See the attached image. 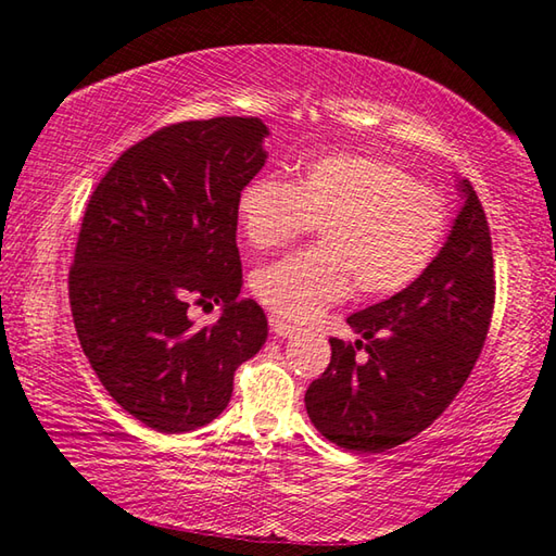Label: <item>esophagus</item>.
<instances>
[{"mask_svg": "<svg viewBox=\"0 0 556 556\" xmlns=\"http://www.w3.org/2000/svg\"><path fill=\"white\" fill-rule=\"evenodd\" d=\"M269 328H271V333L279 336V338H289V336L296 333V326L281 321V318H277V316H269Z\"/></svg>", "mask_w": 556, "mask_h": 556, "instance_id": "34e87169", "label": "esophagus"}]
</instances>
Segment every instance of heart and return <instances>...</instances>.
<instances>
[{"label":"heart","mask_w":556,"mask_h":556,"mask_svg":"<svg viewBox=\"0 0 556 556\" xmlns=\"http://www.w3.org/2000/svg\"><path fill=\"white\" fill-rule=\"evenodd\" d=\"M238 223L252 248L271 250L318 225V248L252 275L262 306L308 321L355 291L394 296L431 267L448 211L437 188L382 156L341 152L308 162L296 181L267 174L242 186Z\"/></svg>","instance_id":"b5f03b06"}]
</instances>
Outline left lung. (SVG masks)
Instances as JSON below:
<instances>
[{
    "label": "left lung",
    "mask_w": 556,
    "mask_h": 556,
    "mask_svg": "<svg viewBox=\"0 0 556 556\" xmlns=\"http://www.w3.org/2000/svg\"><path fill=\"white\" fill-rule=\"evenodd\" d=\"M460 191L464 208L425 275L348 316L361 341L331 338V363L304 402L336 446L382 454L417 437L454 402L483 351L495 308L491 228L473 186Z\"/></svg>",
    "instance_id": "obj_1"
}]
</instances>
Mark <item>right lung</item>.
Here are the masks:
<instances>
[{
    "label": "right lung",
    "instance_id": "obj_1",
    "mask_svg": "<svg viewBox=\"0 0 556 556\" xmlns=\"http://www.w3.org/2000/svg\"><path fill=\"white\" fill-rule=\"evenodd\" d=\"M257 117L176 122L108 168L83 215L68 296L92 370L122 409L164 434L208 425L232 375L267 338L257 301L238 299V195L265 166ZM224 304L193 327V305Z\"/></svg>",
    "mask_w": 556,
    "mask_h": 556
}]
</instances>
